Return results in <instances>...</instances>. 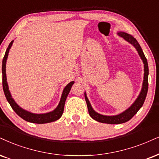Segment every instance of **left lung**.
<instances>
[{"label": "left lung", "instance_id": "obj_1", "mask_svg": "<svg viewBox=\"0 0 159 159\" xmlns=\"http://www.w3.org/2000/svg\"><path fill=\"white\" fill-rule=\"evenodd\" d=\"M119 36L125 39V40L127 41L128 43H130V44H132L136 49L138 52L139 54L141 59L142 60L143 63H144V81H143L142 84V89L139 95L137 97L136 101L134 102L131 106L127 108L126 111H125L124 112H122L120 114L116 115V116H104L102 114H99L96 112V111L92 108L91 103L89 99H88L87 96H86V93H85V99L87 103L88 110H89V113L92 119H93L94 120L99 121V122L102 123H107V124H121V123H125L126 121H129L130 119L133 118V116L138 112L139 110L142 107L143 104L145 100L147 93H148V74H149V68H148V60L144 56V52L141 48L139 43H138V41L136 40V38H134V37L131 34H127V33L123 32H119L117 33Z\"/></svg>", "mask_w": 159, "mask_h": 159}]
</instances>
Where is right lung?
<instances>
[{
	"label": "right lung",
	"instance_id": "add662e5",
	"mask_svg": "<svg viewBox=\"0 0 159 159\" xmlns=\"http://www.w3.org/2000/svg\"><path fill=\"white\" fill-rule=\"evenodd\" d=\"M14 40L9 43L8 46L7 51H6L5 55L3 57V62H2V74H3V89L4 91V94L7 98L8 102L11 105V108L14 110L15 113L21 117L24 120L29 121V122L36 123V124H45V123L52 122L57 120L62 116V113L64 111L65 102H66V98H67L68 93L71 89V86L74 83V82H70L68 83L67 85L65 87V89L62 91L61 99H60V103H59L58 106L56 107L54 111L52 112L42 113V114H37V113H33L29 111H25V110L21 108L15 102V100L11 97L10 91L9 90V86H8L7 81V74H6V63H7V60L8 57V54H9V49L12 46Z\"/></svg>",
	"mask_w": 159,
	"mask_h": 159
}]
</instances>
